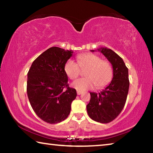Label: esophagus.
I'll return each instance as SVG.
<instances>
[{
  "label": "esophagus",
  "instance_id": "1",
  "mask_svg": "<svg viewBox=\"0 0 153 153\" xmlns=\"http://www.w3.org/2000/svg\"><path fill=\"white\" fill-rule=\"evenodd\" d=\"M82 93V91H79V90H77V95H80Z\"/></svg>",
  "mask_w": 153,
  "mask_h": 153
}]
</instances>
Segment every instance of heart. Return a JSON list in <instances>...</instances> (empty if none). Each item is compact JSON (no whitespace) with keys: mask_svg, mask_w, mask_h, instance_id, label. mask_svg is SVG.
Wrapping results in <instances>:
<instances>
[{"mask_svg":"<svg viewBox=\"0 0 153 153\" xmlns=\"http://www.w3.org/2000/svg\"><path fill=\"white\" fill-rule=\"evenodd\" d=\"M77 62L69 60L65 65V72L69 78L75 79L78 77L81 69H86L85 76L72 83L71 86L79 91L92 89L96 87L100 88L111 82L113 77V69L111 64L95 54L85 53L77 56Z\"/></svg>","mask_w":153,"mask_h":153,"instance_id":"1","label":"heart"}]
</instances>
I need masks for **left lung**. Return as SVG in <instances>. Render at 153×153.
I'll list each match as a JSON object with an SVG mask.
<instances>
[{
    "label": "left lung",
    "instance_id": "8db88e82",
    "mask_svg": "<svg viewBox=\"0 0 153 153\" xmlns=\"http://www.w3.org/2000/svg\"><path fill=\"white\" fill-rule=\"evenodd\" d=\"M98 51L112 65L113 77L110 84L98 94L90 92L91 97L86 108L92 120L107 123L115 120L125 106L129 86L128 69L123 59L111 49L102 47Z\"/></svg>",
    "mask_w": 153,
    "mask_h": 153
}]
</instances>
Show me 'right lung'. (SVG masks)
Listing matches in <instances>:
<instances>
[{
	"label": "right lung",
	"instance_id": "1",
	"mask_svg": "<svg viewBox=\"0 0 153 153\" xmlns=\"http://www.w3.org/2000/svg\"><path fill=\"white\" fill-rule=\"evenodd\" d=\"M73 53L56 46L48 48L33 61L27 73L28 99L33 111L45 122L59 123L70 113L77 92L69 87L64 67Z\"/></svg>",
	"mask_w": 153,
	"mask_h": 153
}]
</instances>
